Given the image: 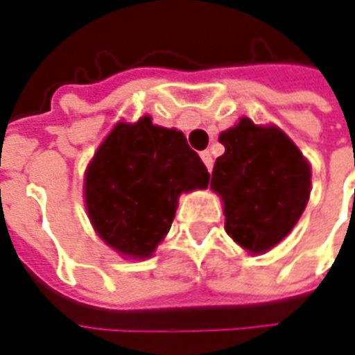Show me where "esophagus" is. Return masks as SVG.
Here are the masks:
<instances>
[{
  "label": "esophagus",
  "instance_id": "esophagus-1",
  "mask_svg": "<svg viewBox=\"0 0 355 355\" xmlns=\"http://www.w3.org/2000/svg\"><path fill=\"white\" fill-rule=\"evenodd\" d=\"M201 158H202V162H205V166H207V170H212V156H210L209 150H205V153H201Z\"/></svg>",
  "mask_w": 355,
  "mask_h": 355
}]
</instances>
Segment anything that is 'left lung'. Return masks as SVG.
Masks as SVG:
<instances>
[{"instance_id": "1", "label": "left lung", "mask_w": 355, "mask_h": 355, "mask_svg": "<svg viewBox=\"0 0 355 355\" xmlns=\"http://www.w3.org/2000/svg\"><path fill=\"white\" fill-rule=\"evenodd\" d=\"M210 187L224 201L226 232L251 253H265L292 232L309 201L311 170L276 127L241 117L220 133Z\"/></svg>"}]
</instances>
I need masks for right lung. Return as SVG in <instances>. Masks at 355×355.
<instances>
[{"instance_id": "obj_1", "label": "right lung", "mask_w": 355, "mask_h": 355, "mask_svg": "<svg viewBox=\"0 0 355 355\" xmlns=\"http://www.w3.org/2000/svg\"><path fill=\"white\" fill-rule=\"evenodd\" d=\"M209 178L182 131L153 125L148 116L119 123L85 175L90 222L110 248L145 259L172 226L180 193L205 189Z\"/></svg>"}]
</instances>
